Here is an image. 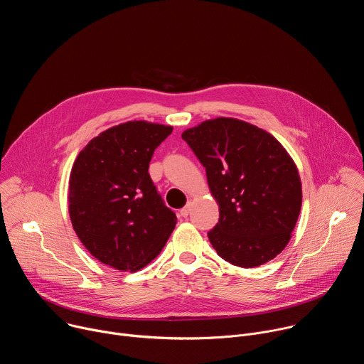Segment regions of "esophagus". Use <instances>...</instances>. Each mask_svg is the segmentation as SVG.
I'll use <instances>...</instances> for the list:
<instances>
[{
	"instance_id": "obj_1",
	"label": "esophagus",
	"mask_w": 364,
	"mask_h": 364,
	"mask_svg": "<svg viewBox=\"0 0 364 364\" xmlns=\"http://www.w3.org/2000/svg\"><path fill=\"white\" fill-rule=\"evenodd\" d=\"M190 210H191V207H190V204H187V205L184 207V209L180 210V215H181L183 218H187V216L190 215Z\"/></svg>"
}]
</instances>
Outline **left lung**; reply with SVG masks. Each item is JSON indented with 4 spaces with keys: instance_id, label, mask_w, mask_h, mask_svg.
I'll use <instances>...</instances> for the list:
<instances>
[{
    "instance_id": "obj_1",
    "label": "left lung",
    "mask_w": 364,
    "mask_h": 364,
    "mask_svg": "<svg viewBox=\"0 0 364 364\" xmlns=\"http://www.w3.org/2000/svg\"><path fill=\"white\" fill-rule=\"evenodd\" d=\"M181 138L205 168L219 204V223L207 233L218 255L240 268L269 262L288 245L302 203L288 151L265 129L225 117L188 128Z\"/></svg>"
}]
</instances>
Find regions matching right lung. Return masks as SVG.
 <instances>
[{"instance_id": "1", "label": "right lung", "mask_w": 364, "mask_h": 364, "mask_svg": "<svg viewBox=\"0 0 364 364\" xmlns=\"http://www.w3.org/2000/svg\"><path fill=\"white\" fill-rule=\"evenodd\" d=\"M173 127L128 121L79 152L69 178V215L83 246L102 264L139 271L159 256L177 218L149 173L152 154Z\"/></svg>"}]
</instances>
